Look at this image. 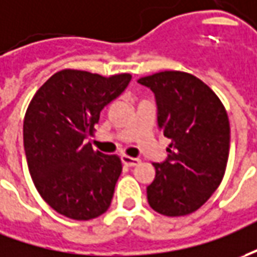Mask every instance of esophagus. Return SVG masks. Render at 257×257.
<instances>
[{
	"label": "esophagus",
	"mask_w": 257,
	"mask_h": 257,
	"mask_svg": "<svg viewBox=\"0 0 257 257\" xmlns=\"http://www.w3.org/2000/svg\"><path fill=\"white\" fill-rule=\"evenodd\" d=\"M121 160L123 165L129 166V167H134V166H138L141 163V159L139 158H131V156H126V155L121 156Z\"/></svg>",
	"instance_id": "34e87169"
}]
</instances>
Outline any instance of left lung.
Instances as JSON below:
<instances>
[{
	"mask_svg": "<svg viewBox=\"0 0 257 257\" xmlns=\"http://www.w3.org/2000/svg\"><path fill=\"white\" fill-rule=\"evenodd\" d=\"M155 94L158 128L172 142L167 158L153 163L148 202L166 216L191 214L208 200L224 177L231 129L222 102L200 78L160 71L138 80Z\"/></svg>",
	"mask_w": 257,
	"mask_h": 257,
	"instance_id": "obj_1",
	"label": "left lung"
}]
</instances>
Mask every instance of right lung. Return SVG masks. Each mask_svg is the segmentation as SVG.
<instances>
[{
	"label": "right lung",
	"mask_w": 257,
	"mask_h": 257,
	"mask_svg": "<svg viewBox=\"0 0 257 257\" xmlns=\"http://www.w3.org/2000/svg\"><path fill=\"white\" fill-rule=\"evenodd\" d=\"M131 78L62 70L33 95L24 119V149L35 187L56 212L88 221L109 208L121 160L84 141Z\"/></svg>",
	"instance_id": "obj_1"
}]
</instances>
